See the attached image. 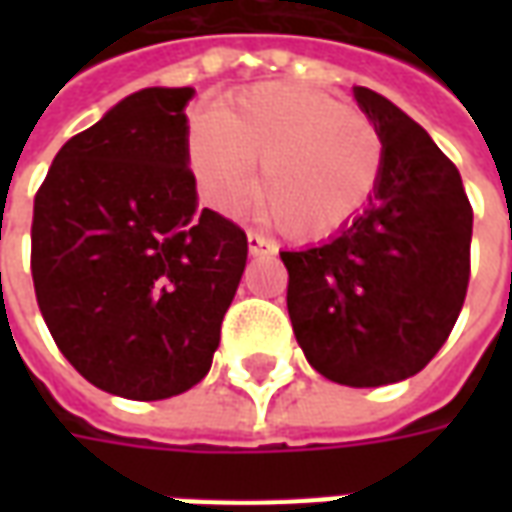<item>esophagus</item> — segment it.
I'll return each instance as SVG.
<instances>
[{
    "label": "esophagus",
    "instance_id": "34e87169",
    "mask_svg": "<svg viewBox=\"0 0 512 512\" xmlns=\"http://www.w3.org/2000/svg\"><path fill=\"white\" fill-rule=\"evenodd\" d=\"M246 244H249V255L252 257L274 255V252H277V244H274L268 235L257 233V230H249V233H246Z\"/></svg>",
    "mask_w": 512,
    "mask_h": 512
}]
</instances>
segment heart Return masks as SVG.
I'll return each instance as SVG.
<instances>
[{
	"mask_svg": "<svg viewBox=\"0 0 512 512\" xmlns=\"http://www.w3.org/2000/svg\"><path fill=\"white\" fill-rule=\"evenodd\" d=\"M189 164L211 202L233 208L255 189L268 222L299 241L351 224L384 172L378 128L301 84H263L213 109L189 134Z\"/></svg>",
	"mask_w": 512,
	"mask_h": 512,
	"instance_id": "1",
	"label": "heart"
}]
</instances>
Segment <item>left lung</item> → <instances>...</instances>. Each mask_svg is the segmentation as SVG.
Listing matches in <instances>:
<instances>
[{"label":"left lung","mask_w":512,"mask_h":512,"mask_svg":"<svg viewBox=\"0 0 512 512\" xmlns=\"http://www.w3.org/2000/svg\"><path fill=\"white\" fill-rule=\"evenodd\" d=\"M384 139L376 197L329 244L279 252L301 351L323 378L386 386L447 343L472 271V205L461 172L384 95L354 87Z\"/></svg>","instance_id":"obj_1"}]
</instances>
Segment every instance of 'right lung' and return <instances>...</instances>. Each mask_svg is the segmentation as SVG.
<instances>
[{
    "label": "right lung",
    "mask_w": 512,
    "mask_h": 512,
    "mask_svg": "<svg viewBox=\"0 0 512 512\" xmlns=\"http://www.w3.org/2000/svg\"><path fill=\"white\" fill-rule=\"evenodd\" d=\"M191 95L123 98L60 147L35 194L40 315L90 384L128 400H164L208 376L246 266L244 230L197 208Z\"/></svg>",
    "instance_id": "right-lung-1"
}]
</instances>
